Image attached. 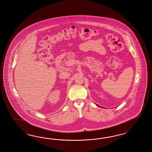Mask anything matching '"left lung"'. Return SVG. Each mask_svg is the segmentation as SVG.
I'll use <instances>...</instances> for the list:
<instances>
[{
	"instance_id": "obj_1",
	"label": "left lung",
	"mask_w": 152,
	"mask_h": 152,
	"mask_svg": "<svg viewBox=\"0 0 152 152\" xmlns=\"http://www.w3.org/2000/svg\"><path fill=\"white\" fill-rule=\"evenodd\" d=\"M98 106H99V105H98ZM99 107H100V106H99Z\"/></svg>"
}]
</instances>
